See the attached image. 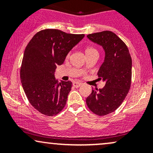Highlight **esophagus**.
<instances>
[{"instance_id":"obj_1","label":"esophagus","mask_w":153,"mask_h":153,"mask_svg":"<svg viewBox=\"0 0 153 153\" xmlns=\"http://www.w3.org/2000/svg\"><path fill=\"white\" fill-rule=\"evenodd\" d=\"M73 85L75 88H78L82 85V83H81V82H74L73 83Z\"/></svg>"}]
</instances>
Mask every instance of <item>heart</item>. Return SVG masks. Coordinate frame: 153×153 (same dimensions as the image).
Instances as JSON below:
<instances>
[{
  "label": "heart",
  "mask_w": 153,
  "mask_h": 153,
  "mask_svg": "<svg viewBox=\"0 0 153 153\" xmlns=\"http://www.w3.org/2000/svg\"><path fill=\"white\" fill-rule=\"evenodd\" d=\"M97 52V50L91 47H86V49H85V54H88V53H91V52ZM70 54H71L70 52L68 54V57H69Z\"/></svg>",
  "instance_id": "heart-1"
}]
</instances>
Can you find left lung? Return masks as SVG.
Here are the masks:
<instances>
[{"label": "left lung", "mask_w": 153, "mask_h": 153, "mask_svg": "<svg viewBox=\"0 0 153 153\" xmlns=\"http://www.w3.org/2000/svg\"><path fill=\"white\" fill-rule=\"evenodd\" d=\"M93 42L105 51V58L98 75L106 82L103 88L92 90L86 99L87 106L93 113L104 116L119 108L129 92L131 80V58L127 45L110 31L87 35Z\"/></svg>", "instance_id": "left-lung-1"}]
</instances>
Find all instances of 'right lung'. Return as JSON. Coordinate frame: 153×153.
<instances>
[{"instance_id": "add662e5", "label": "right lung", "mask_w": 153, "mask_h": 153, "mask_svg": "<svg viewBox=\"0 0 153 153\" xmlns=\"http://www.w3.org/2000/svg\"><path fill=\"white\" fill-rule=\"evenodd\" d=\"M85 34L47 29L36 33L26 46L20 71L23 89L29 103L44 115H57L65 106L73 83L54 78L57 65Z\"/></svg>"}]
</instances>
